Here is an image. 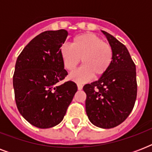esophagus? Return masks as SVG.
<instances>
[{"label": "esophagus", "mask_w": 152, "mask_h": 152, "mask_svg": "<svg viewBox=\"0 0 152 152\" xmlns=\"http://www.w3.org/2000/svg\"><path fill=\"white\" fill-rule=\"evenodd\" d=\"M77 88H78V90H82V88H83V85L80 84V83H78L77 84Z\"/></svg>", "instance_id": "esophagus-1"}]
</instances>
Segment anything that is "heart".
<instances>
[{
	"label": "heart",
	"instance_id": "heart-1",
	"mask_svg": "<svg viewBox=\"0 0 152 152\" xmlns=\"http://www.w3.org/2000/svg\"><path fill=\"white\" fill-rule=\"evenodd\" d=\"M64 69L73 72L82 61L83 65L70 75V79L85 83L94 76L101 77L108 72L113 59L112 46L93 33H83L72 40L71 46L63 44L59 50Z\"/></svg>",
	"mask_w": 152,
	"mask_h": 152
}]
</instances>
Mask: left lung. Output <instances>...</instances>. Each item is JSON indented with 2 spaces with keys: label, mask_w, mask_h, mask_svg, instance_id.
<instances>
[{
  "label": "left lung",
  "mask_w": 152,
  "mask_h": 152,
  "mask_svg": "<svg viewBox=\"0 0 152 152\" xmlns=\"http://www.w3.org/2000/svg\"><path fill=\"white\" fill-rule=\"evenodd\" d=\"M113 51L110 68L99 80L83 86L86 112L93 125L116 127L129 117L137 99L136 65L124 44L102 31Z\"/></svg>",
  "instance_id": "obj_1"
}]
</instances>
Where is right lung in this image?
Wrapping results in <instances>:
<instances>
[{
    "mask_svg": "<svg viewBox=\"0 0 152 152\" xmlns=\"http://www.w3.org/2000/svg\"><path fill=\"white\" fill-rule=\"evenodd\" d=\"M68 34L64 29L42 32L16 60L13 75L15 103L20 114L35 127L58 125L77 91L72 81L58 83L68 75L59 53Z\"/></svg>",
    "mask_w": 152,
    "mask_h": 152,
    "instance_id": "obj_1",
    "label": "right lung"
}]
</instances>
